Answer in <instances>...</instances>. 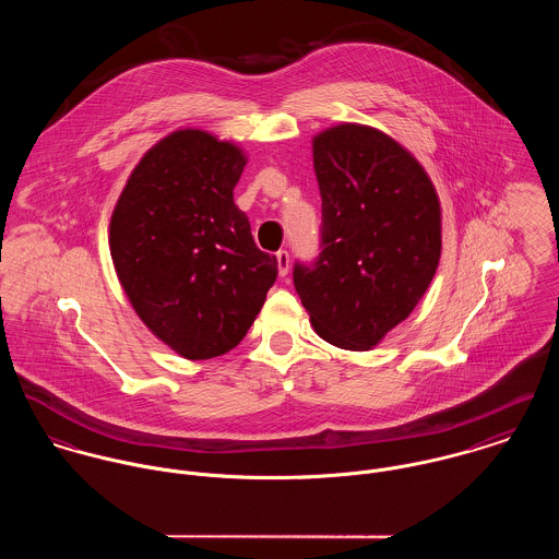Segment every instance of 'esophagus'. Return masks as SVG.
Wrapping results in <instances>:
<instances>
[{"instance_id":"obj_1","label":"esophagus","mask_w":559,"mask_h":559,"mask_svg":"<svg viewBox=\"0 0 559 559\" xmlns=\"http://www.w3.org/2000/svg\"><path fill=\"white\" fill-rule=\"evenodd\" d=\"M277 269H280V275L284 277V275H288V269H290V254L286 252V250H280L277 254Z\"/></svg>"}]
</instances>
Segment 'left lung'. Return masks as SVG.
Returning <instances> with one entry per match:
<instances>
[{"label": "left lung", "instance_id": "8db88e82", "mask_svg": "<svg viewBox=\"0 0 559 559\" xmlns=\"http://www.w3.org/2000/svg\"><path fill=\"white\" fill-rule=\"evenodd\" d=\"M322 197V252L295 264V288L316 333L369 350L427 293L442 254L438 192L389 134L340 123L311 141Z\"/></svg>", "mask_w": 559, "mask_h": 559}]
</instances>
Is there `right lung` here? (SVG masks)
I'll list each match as a JSON object with an SVG mask.
<instances>
[{
  "label": "right lung",
  "mask_w": 559,
  "mask_h": 559,
  "mask_svg": "<svg viewBox=\"0 0 559 559\" xmlns=\"http://www.w3.org/2000/svg\"><path fill=\"white\" fill-rule=\"evenodd\" d=\"M241 147L186 128L141 157L110 215L123 293L153 335L190 360L233 350L277 277L233 190Z\"/></svg>",
  "instance_id": "1"
}]
</instances>
